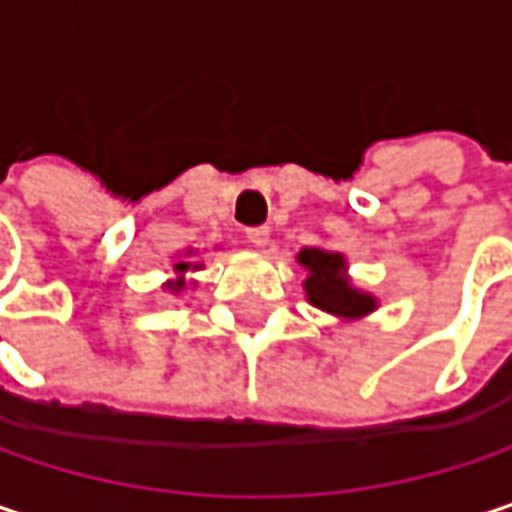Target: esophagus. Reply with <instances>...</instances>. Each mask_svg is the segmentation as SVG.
<instances>
[{
    "label": "esophagus",
    "mask_w": 512,
    "mask_h": 512,
    "mask_svg": "<svg viewBox=\"0 0 512 512\" xmlns=\"http://www.w3.org/2000/svg\"><path fill=\"white\" fill-rule=\"evenodd\" d=\"M246 240L257 246V249H263L266 243H269V225H255V228H246Z\"/></svg>",
    "instance_id": "1"
}]
</instances>
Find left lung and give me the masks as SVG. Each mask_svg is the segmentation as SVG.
<instances>
[{"label": "left lung", "mask_w": 512, "mask_h": 512, "mask_svg": "<svg viewBox=\"0 0 512 512\" xmlns=\"http://www.w3.org/2000/svg\"><path fill=\"white\" fill-rule=\"evenodd\" d=\"M299 263L310 269V278L304 281L310 304H316L328 313H337V316H363V313L375 310V299L366 293H357L349 284V278L343 275V269H346L343 255L322 252V249H304L299 255Z\"/></svg>", "instance_id": "8db88e82"}]
</instances>
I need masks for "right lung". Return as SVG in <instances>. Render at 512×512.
Returning a JSON list of instances; mask_svg holds the SVG:
<instances>
[{"label":"right lung","mask_w":512,"mask_h":512,"mask_svg":"<svg viewBox=\"0 0 512 512\" xmlns=\"http://www.w3.org/2000/svg\"><path fill=\"white\" fill-rule=\"evenodd\" d=\"M184 269H187V263H178V272H184ZM172 287H175V290H181V287H184V281H175Z\"/></svg>","instance_id":"obj_1"}]
</instances>
